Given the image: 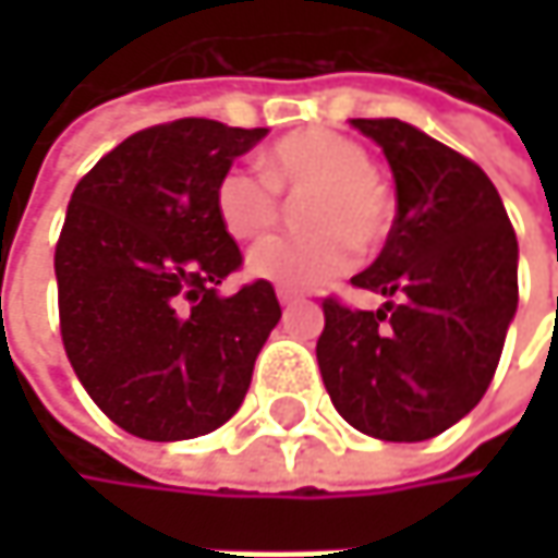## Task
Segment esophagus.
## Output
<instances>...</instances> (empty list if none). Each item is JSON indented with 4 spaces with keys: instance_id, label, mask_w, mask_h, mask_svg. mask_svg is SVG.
I'll list each match as a JSON object with an SVG mask.
<instances>
[{
    "instance_id": "obj_1",
    "label": "esophagus",
    "mask_w": 558,
    "mask_h": 558,
    "mask_svg": "<svg viewBox=\"0 0 558 558\" xmlns=\"http://www.w3.org/2000/svg\"><path fill=\"white\" fill-rule=\"evenodd\" d=\"M278 300H280V306H290V303H296V300H300V293H296V290H278Z\"/></svg>"
}]
</instances>
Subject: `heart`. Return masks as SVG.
<instances>
[{"label":"heart","instance_id":"obj_1","mask_svg":"<svg viewBox=\"0 0 558 558\" xmlns=\"http://www.w3.org/2000/svg\"><path fill=\"white\" fill-rule=\"evenodd\" d=\"M368 165L359 142L329 129H303L265 151V178L226 170L213 206L235 242H258L278 226V193H310L300 203V222L313 232L258 245L248 255V275L278 287H319L352 268L355 248H378L393 222V196Z\"/></svg>","mask_w":558,"mask_h":558}]
</instances>
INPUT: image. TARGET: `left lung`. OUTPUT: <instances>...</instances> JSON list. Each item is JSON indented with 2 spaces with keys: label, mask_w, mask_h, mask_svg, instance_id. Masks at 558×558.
I'll use <instances>...</instances> for the list:
<instances>
[{
  "label": "left lung",
  "mask_w": 558,
  "mask_h": 558,
  "mask_svg": "<svg viewBox=\"0 0 558 558\" xmlns=\"http://www.w3.org/2000/svg\"><path fill=\"white\" fill-rule=\"evenodd\" d=\"M388 158L397 216L352 283L381 310L326 300L316 362L332 407L359 433L423 442L492 385L517 313V235L488 173L400 119H352Z\"/></svg>",
  "instance_id": "8db88e82"
}]
</instances>
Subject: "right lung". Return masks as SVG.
Here are the masks:
<instances>
[{"mask_svg": "<svg viewBox=\"0 0 558 558\" xmlns=\"http://www.w3.org/2000/svg\"><path fill=\"white\" fill-rule=\"evenodd\" d=\"M265 135L213 119L155 125L70 196L54 252L63 349L96 407L138 439L219 429L278 326L268 280L219 293L242 252L213 206L219 177Z\"/></svg>", "mask_w": 558, "mask_h": 558, "instance_id": "right-lung-1", "label": "right lung"}]
</instances>
